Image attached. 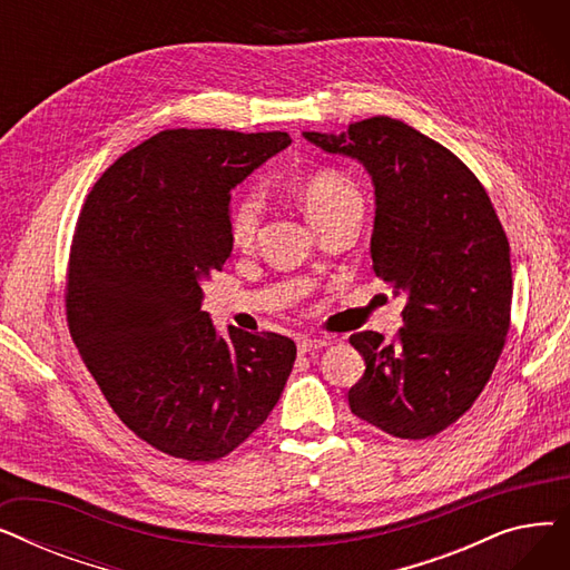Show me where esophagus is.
I'll use <instances>...</instances> for the list:
<instances>
[{
	"label": "esophagus",
	"instance_id": "34e87169",
	"mask_svg": "<svg viewBox=\"0 0 570 570\" xmlns=\"http://www.w3.org/2000/svg\"><path fill=\"white\" fill-rule=\"evenodd\" d=\"M327 344H331V337H321V335L318 337H301V340H297V353L305 355V353L323 348Z\"/></svg>",
	"mask_w": 570,
	"mask_h": 570
}]
</instances>
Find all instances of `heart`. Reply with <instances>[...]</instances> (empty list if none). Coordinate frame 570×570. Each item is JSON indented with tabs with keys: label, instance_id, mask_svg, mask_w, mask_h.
Here are the masks:
<instances>
[{
	"label": "heart",
	"instance_id": "obj_1",
	"mask_svg": "<svg viewBox=\"0 0 570 570\" xmlns=\"http://www.w3.org/2000/svg\"><path fill=\"white\" fill-rule=\"evenodd\" d=\"M301 200L309 219L323 226L344 215H363V196L348 177L335 170L309 175L301 185ZM263 224V198L256 191L239 194L228 215V235L235 249L247 252L256 245Z\"/></svg>",
	"mask_w": 570,
	"mask_h": 570
}]
</instances>
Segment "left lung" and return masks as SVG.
<instances>
[{"instance_id":"left-lung-1","label":"left lung","mask_w":570,"mask_h":570,"mask_svg":"<svg viewBox=\"0 0 570 570\" xmlns=\"http://www.w3.org/2000/svg\"><path fill=\"white\" fill-rule=\"evenodd\" d=\"M303 136L372 175L374 273L406 297L393 342L351 335L367 367L348 406L391 436H434L483 393L511 327V247L492 200L451 149L400 119Z\"/></svg>"}]
</instances>
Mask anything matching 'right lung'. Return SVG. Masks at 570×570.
I'll list each match as a JSON object with an SVG mask.
<instances>
[{"label": "right lung", "instance_id": "add662e5", "mask_svg": "<svg viewBox=\"0 0 570 570\" xmlns=\"http://www.w3.org/2000/svg\"><path fill=\"white\" fill-rule=\"evenodd\" d=\"M288 134L168 129L119 157L87 194L67 273V321L112 411L157 451L213 462L282 397L293 340L228 325L203 284L233 252L230 189Z\"/></svg>", "mask_w": 570, "mask_h": 570}]
</instances>
